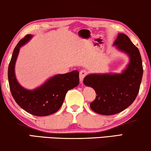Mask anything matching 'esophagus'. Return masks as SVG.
<instances>
[{
  "instance_id": "1",
  "label": "esophagus",
  "mask_w": 151,
  "mask_h": 151,
  "mask_svg": "<svg viewBox=\"0 0 151 151\" xmlns=\"http://www.w3.org/2000/svg\"><path fill=\"white\" fill-rule=\"evenodd\" d=\"M86 75H87V71L86 70H82V71H80V81L81 83Z\"/></svg>"
}]
</instances>
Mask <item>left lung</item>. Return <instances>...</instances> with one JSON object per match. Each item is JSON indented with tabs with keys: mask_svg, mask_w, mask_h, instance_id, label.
<instances>
[{
	"mask_svg": "<svg viewBox=\"0 0 151 151\" xmlns=\"http://www.w3.org/2000/svg\"><path fill=\"white\" fill-rule=\"evenodd\" d=\"M113 45L129 56L126 69L119 74L93 73L84 78V84L93 88L97 94L96 100L90 104L91 109L104 115L120 113L134 102L143 76L139 51L129 37L119 34Z\"/></svg>",
	"mask_w": 151,
	"mask_h": 151,
	"instance_id": "left-lung-1",
	"label": "left lung"
}]
</instances>
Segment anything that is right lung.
I'll return each instance as SVG.
<instances>
[{
	"label": "right lung",
	"instance_id": "right-lung-1",
	"mask_svg": "<svg viewBox=\"0 0 151 151\" xmlns=\"http://www.w3.org/2000/svg\"><path fill=\"white\" fill-rule=\"evenodd\" d=\"M32 38V35H26L14 49L8 67L9 88L16 102L22 109L36 116H47L57 112L63 105L68 91L79 84V72L76 70L58 74L34 90L22 87L16 80L14 68L20 48Z\"/></svg>",
	"mask_w": 151,
	"mask_h": 151
}]
</instances>
